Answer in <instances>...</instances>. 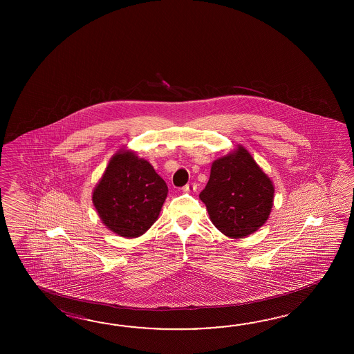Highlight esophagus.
Returning <instances> with one entry per match:
<instances>
[{
  "instance_id": "obj_1",
  "label": "esophagus",
  "mask_w": 354,
  "mask_h": 354,
  "mask_svg": "<svg viewBox=\"0 0 354 354\" xmlns=\"http://www.w3.org/2000/svg\"><path fill=\"white\" fill-rule=\"evenodd\" d=\"M182 189H183L185 192H192V191H195V185H194V183H188V185H186Z\"/></svg>"
}]
</instances>
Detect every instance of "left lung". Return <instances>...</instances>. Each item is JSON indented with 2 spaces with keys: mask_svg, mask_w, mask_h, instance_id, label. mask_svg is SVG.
I'll use <instances>...</instances> for the list:
<instances>
[{
  "mask_svg": "<svg viewBox=\"0 0 354 354\" xmlns=\"http://www.w3.org/2000/svg\"><path fill=\"white\" fill-rule=\"evenodd\" d=\"M272 180L239 147L211 166L210 180L200 198L212 224L234 239L254 233L267 221L273 205Z\"/></svg>",
  "mask_w": 354,
  "mask_h": 354,
  "instance_id": "obj_1",
  "label": "left lung"
}]
</instances>
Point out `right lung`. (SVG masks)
Listing matches in <instances>:
<instances>
[{"instance_id": "obj_1", "label": "right lung", "mask_w": 354, "mask_h": 354, "mask_svg": "<svg viewBox=\"0 0 354 354\" xmlns=\"http://www.w3.org/2000/svg\"><path fill=\"white\" fill-rule=\"evenodd\" d=\"M167 194L166 182L149 162L133 151H119L95 188L92 201L110 230L136 238L154 224Z\"/></svg>"}]
</instances>
